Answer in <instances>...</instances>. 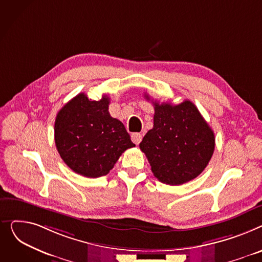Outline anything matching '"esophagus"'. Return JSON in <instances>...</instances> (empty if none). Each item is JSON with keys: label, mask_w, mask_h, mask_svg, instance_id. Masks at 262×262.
Masks as SVG:
<instances>
[{"label": "esophagus", "mask_w": 262, "mask_h": 262, "mask_svg": "<svg viewBox=\"0 0 262 262\" xmlns=\"http://www.w3.org/2000/svg\"><path fill=\"white\" fill-rule=\"evenodd\" d=\"M131 140H132V142H133L134 144L138 145V144H140V143L142 142V140H143V135H142L141 133H132V134H131Z\"/></svg>", "instance_id": "obj_1"}]
</instances>
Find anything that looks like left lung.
<instances>
[{
	"instance_id": "1",
	"label": "left lung",
	"mask_w": 262,
	"mask_h": 262,
	"mask_svg": "<svg viewBox=\"0 0 262 262\" xmlns=\"http://www.w3.org/2000/svg\"><path fill=\"white\" fill-rule=\"evenodd\" d=\"M153 104V128L140 148L159 181L168 185L187 183L209 163L214 150L213 131L190 100L176 105L157 101Z\"/></svg>"
}]
</instances>
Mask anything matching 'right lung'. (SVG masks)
I'll return each mask as SVG.
<instances>
[{
    "label": "right lung",
    "instance_id": "obj_1",
    "mask_svg": "<svg viewBox=\"0 0 262 262\" xmlns=\"http://www.w3.org/2000/svg\"><path fill=\"white\" fill-rule=\"evenodd\" d=\"M109 103L106 95L96 101L80 93L57 114L56 147L76 173L93 179L105 176L121 153L135 146L122 122L110 115Z\"/></svg>",
    "mask_w": 262,
    "mask_h": 262
}]
</instances>
